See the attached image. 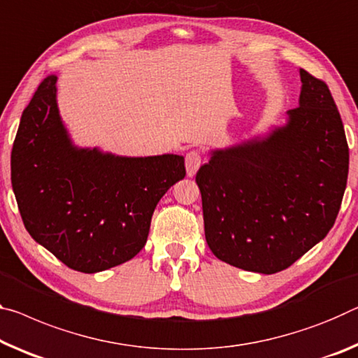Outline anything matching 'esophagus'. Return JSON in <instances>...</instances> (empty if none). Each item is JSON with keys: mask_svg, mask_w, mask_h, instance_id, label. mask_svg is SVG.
Listing matches in <instances>:
<instances>
[{"mask_svg": "<svg viewBox=\"0 0 358 358\" xmlns=\"http://www.w3.org/2000/svg\"><path fill=\"white\" fill-rule=\"evenodd\" d=\"M201 152L199 151H189L186 155V173L188 177H194L197 170L201 167Z\"/></svg>", "mask_w": 358, "mask_h": 358, "instance_id": "1", "label": "esophagus"}]
</instances>
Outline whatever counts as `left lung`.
<instances>
[{"mask_svg": "<svg viewBox=\"0 0 358 358\" xmlns=\"http://www.w3.org/2000/svg\"><path fill=\"white\" fill-rule=\"evenodd\" d=\"M299 106L287 124L210 151L196 183L206 241L231 266L275 274L333 228L349 172V146L330 89L299 68Z\"/></svg>", "mask_w": 358, "mask_h": 358, "instance_id": "1", "label": "left lung"}]
</instances>
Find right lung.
Returning a JSON list of instances; mask_svg holds the SVG:
<instances>
[{
    "label": "right lung",
    "instance_id": "add662e5",
    "mask_svg": "<svg viewBox=\"0 0 358 358\" xmlns=\"http://www.w3.org/2000/svg\"><path fill=\"white\" fill-rule=\"evenodd\" d=\"M55 83L44 79L22 113L10 181L33 239L68 268L94 274L145 247L157 202L185 178V157L79 148L62 122Z\"/></svg>",
    "mask_w": 358,
    "mask_h": 358
}]
</instances>
